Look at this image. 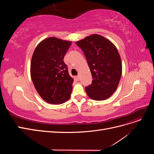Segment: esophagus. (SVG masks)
<instances>
[{"label":"esophagus","instance_id":"obj_1","mask_svg":"<svg viewBox=\"0 0 154 154\" xmlns=\"http://www.w3.org/2000/svg\"><path fill=\"white\" fill-rule=\"evenodd\" d=\"M76 78H77V79H78V80H80V75H78V76H76Z\"/></svg>","mask_w":154,"mask_h":154}]
</instances>
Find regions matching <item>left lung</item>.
<instances>
[{
  "instance_id": "left-lung-1",
  "label": "left lung",
  "mask_w": 154,
  "mask_h": 154,
  "mask_svg": "<svg viewBox=\"0 0 154 154\" xmlns=\"http://www.w3.org/2000/svg\"><path fill=\"white\" fill-rule=\"evenodd\" d=\"M84 53L93 80L85 87L88 96L101 101L117 89L122 74V63L113 43L100 35H92L76 42Z\"/></svg>"
}]
</instances>
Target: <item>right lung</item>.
Listing matches in <instances>:
<instances>
[{
  "instance_id": "right-lung-1",
  "label": "right lung",
  "mask_w": 154,
  "mask_h": 154,
  "mask_svg": "<svg viewBox=\"0 0 154 154\" xmlns=\"http://www.w3.org/2000/svg\"><path fill=\"white\" fill-rule=\"evenodd\" d=\"M71 44V41L49 37L40 42L32 54L31 80L47 103L62 104L71 97L74 79L69 75L63 58Z\"/></svg>"
}]
</instances>
